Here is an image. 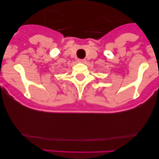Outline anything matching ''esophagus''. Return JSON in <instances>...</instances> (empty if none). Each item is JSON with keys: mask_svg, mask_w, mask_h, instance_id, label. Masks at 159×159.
Segmentation results:
<instances>
[{"mask_svg": "<svg viewBox=\"0 0 159 159\" xmlns=\"http://www.w3.org/2000/svg\"><path fill=\"white\" fill-rule=\"evenodd\" d=\"M78 61L80 62V63L84 62V61H85V59H78Z\"/></svg>", "mask_w": 159, "mask_h": 159, "instance_id": "1", "label": "esophagus"}]
</instances>
